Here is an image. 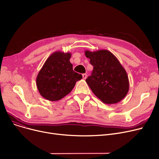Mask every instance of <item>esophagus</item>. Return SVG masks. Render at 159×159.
Instances as JSON below:
<instances>
[{"label":"esophagus","mask_w":159,"mask_h":159,"mask_svg":"<svg viewBox=\"0 0 159 159\" xmlns=\"http://www.w3.org/2000/svg\"><path fill=\"white\" fill-rule=\"evenodd\" d=\"M82 77H83V79H86L87 78V75L86 73L82 74Z\"/></svg>","instance_id":"esophagus-1"}]
</instances>
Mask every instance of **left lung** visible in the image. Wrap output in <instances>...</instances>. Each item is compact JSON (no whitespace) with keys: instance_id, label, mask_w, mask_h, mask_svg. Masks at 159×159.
<instances>
[{"instance_id":"1","label":"left lung","mask_w":159,"mask_h":159,"mask_svg":"<svg viewBox=\"0 0 159 159\" xmlns=\"http://www.w3.org/2000/svg\"><path fill=\"white\" fill-rule=\"evenodd\" d=\"M93 66L86 82L93 93L105 104H116L126 96L129 83L127 73L116 57L108 50L85 51Z\"/></svg>"}]
</instances>
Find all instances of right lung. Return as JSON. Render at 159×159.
<instances>
[{
  "mask_svg": "<svg viewBox=\"0 0 159 159\" xmlns=\"http://www.w3.org/2000/svg\"><path fill=\"white\" fill-rule=\"evenodd\" d=\"M71 54L55 52L50 55L39 72L36 82L40 95L57 101L69 94L82 76L73 70Z\"/></svg>",
  "mask_w": 159,
  "mask_h": 159,
  "instance_id": "obj_1",
  "label": "right lung"
}]
</instances>
